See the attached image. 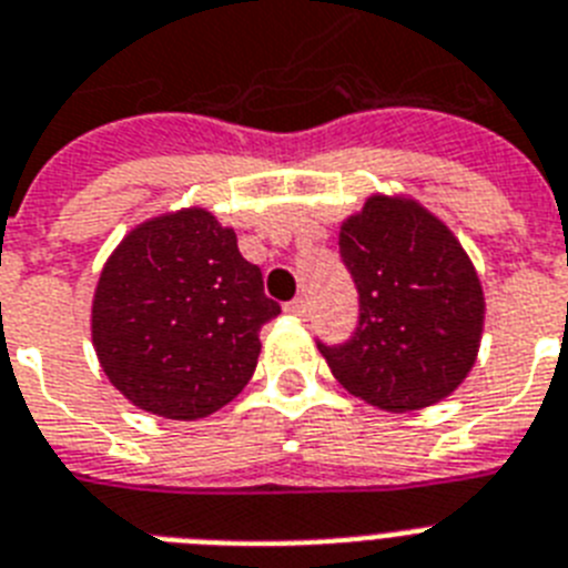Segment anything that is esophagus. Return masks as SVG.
Here are the masks:
<instances>
[{"mask_svg":"<svg viewBox=\"0 0 568 568\" xmlns=\"http://www.w3.org/2000/svg\"><path fill=\"white\" fill-rule=\"evenodd\" d=\"M285 312L294 314V317H306L308 314V300L306 297H294L288 306H285Z\"/></svg>","mask_w":568,"mask_h":568,"instance_id":"obj_1","label":"esophagus"}]
</instances>
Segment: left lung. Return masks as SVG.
<instances>
[{
	"label": "left lung",
	"instance_id": "left-lung-1",
	"mask_svg": "<svg viewBox=\"0 0 568 568\" xmlns=\"http://www.w3.org/2000/svg\"><path fill=\"white\" fill-rule=\"evenodd\" d=\"M357 326L317 341L352 395L389 413L430 407L459 387L479 349L483 285L454 233L416 202L373 195L341 227Z\"/></svg>",
	"mask_w": 568,
	"mask_h": 568
}]
</instances>
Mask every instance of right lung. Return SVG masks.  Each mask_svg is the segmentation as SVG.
<instances>
[{
    "label": "right lung",
    "instance_id": "right-lung-1",
    "mask_svg": "<svg viewBox=\"0 0 568 568\" xmlns=\"http://www.w3.org/2000/svg\"><path fill=\"white\" fill-rule=\"evenodd\" d=\"M280 314L236 233L207 211L144 222L109 256L92 341L114 387L146 413L193 422L242 393L260 328Z\"/></svg>",
    "mask_w": 568,
    "mask_h": 568
}]
</instances>
